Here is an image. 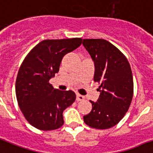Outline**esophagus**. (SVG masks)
<instances>
[{"label":"esophagus","instance_id":"1","mask_svg":"<svg viewBox=\"0 0 153 153\" xmlns=\"http://www.w3.org/2000/svg\"><path fill=\"white\" fill-rule=\"evenodd\" d=\"M84 100V96L82 95H80V94H76V100L77 101H81V100Z\"/></svg>","mask_w":153,"mask_h":153}]
</instances>
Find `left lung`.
I'll list each match as a JSON object with an SVG mask.
<instances>
[{
    "label": "left lung",
    "mask_w": 153,
    "mask_h": 153,
    "mask_svg": "<svg viewBox=\"0 0 153 153\" xmlns=\"http://www.w3.org/2000/svg\"><path fill=\"white\" fill-rule=\"evenodd\" d=\"M83 46L94 62L95 82L100 84L97 102L84 116V123L96 129H109L120 122L129 109L134 94L131 68L117 47L102 39H83Z\"/></svg>",
    "instance_id": "1"
}]
</instances>
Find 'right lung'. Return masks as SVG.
<instances>
[{
    "label": "right lung",
    "mask_w": 153,
    "mask_h": 153,
    "mask_svg": "<svg viewBox=\"0 0 153 153\" xmlns=\"http://www.w3.org/2000/svg\"><path fill=\"white\" fill-rule=\"evenodd\" d=\"M81 42L80 38L43 40L24 60L17 74L16 94L22 113L32 126L46 131L64 124L63 111L75 101L76 94L53 88L49 80L58 73L63 57Z\"/></svg>",
    "instance_id": "1"
}]
</instances>
